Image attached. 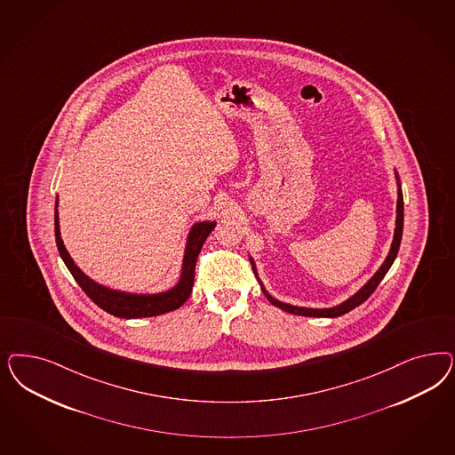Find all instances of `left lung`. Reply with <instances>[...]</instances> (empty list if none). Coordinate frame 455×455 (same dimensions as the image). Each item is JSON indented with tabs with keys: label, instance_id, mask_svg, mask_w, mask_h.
I'll return each mask as SVG.
<instances>
[{
	"label": "left lung",
	"instance_id": "1",
	"mask_svg": "<svg viewBox=\"0 0 455 455\" xmlns=\"http://www.w3.org/2000/svg\"><path fill=\"white\" fill-rule=\"evenodd\" d=\"M402 233H403V196H402V189L398 188V199H396V228L395 235H394V243H392V248L390 252L385 259V263L381 264L380 269L371 276V279L368 281L367 284L358 291V293L353 294L352 298H348L347 301H343L341 305L333 307V308H299V307H293V305H286V303H281L278 299H275L273 296H269L267 291L264 290L263 284H261V290L266 294V298L269 299V303H273L275 307H278L279 309L286 311V313H291V315H298V316H316V318H337L341 316L348 311H352L353 308L360 307L363 301H367L370 298V294L373 293L377 290V286L380 284L381 279L387 275V271L390 269V266L395 261L396 254H398V248H400V241H402ZM252 261V259H251ZM254 269V275H256V267L252 266ZM259 281V278H258Z\"/></svg>",
	"mask_w": 455,
	"mask_h": 455
}]
</instances>
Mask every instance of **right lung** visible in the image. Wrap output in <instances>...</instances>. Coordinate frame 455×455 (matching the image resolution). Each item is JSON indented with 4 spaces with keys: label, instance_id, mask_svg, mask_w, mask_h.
<instances>
[{
    "label": "right lung",
    "instance_id": "add662e5",
    "mask_svg": "<svg viewBox=\"0 0 455 455\" xmlns=\"http://www.w3.org/2000/svg\"><path fill=\"white\" fill-rule=\"evenodd\" d=\"M57 207H59V197H57ZM55 207V239H57V248L60 251V256L63 263L67 264L68 271L72 273L75 281L78 286L85 291L88 298L100 307L103 311L118 316V318H146V316H157L169 311L180 308L192 293V284H194V273H196V261L197 256L203 250L207 235L212 233L216 222H197L189 233L188 246H186V254H184V263H182V275L180 281L176 286L165 293L159 294H131L108 290L102 284H97L95 281L85 276L74 263L70 258L68 251L65 250L63 241L60 237L59 209Z\"/></svg>",
    "mask_w": 455,
    "mask_h": 455
}]
</instances>
